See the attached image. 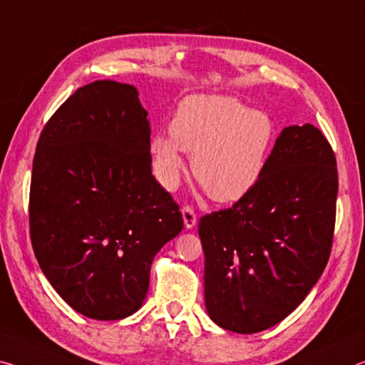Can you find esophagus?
<instances>
[{
	"mask_svg": "<svg viewBox=\"0 0 365 365\" xmlns=\"http://www.w3.org/2000/svg\"><path fill=\"white\" fill-rule=\"evenodd\" d=\"M182 220H184V226H186V230L195 228L197 215H195L192 207H184L182 208Z\"/></svg>",
	"mask_w": 365,
	"mask_h": 365,
	"instance_id": "1",
	"label": "esophagus"
}]
</instances>
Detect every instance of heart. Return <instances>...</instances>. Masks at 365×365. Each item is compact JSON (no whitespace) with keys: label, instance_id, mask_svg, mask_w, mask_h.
Wrapping results in <instances>:
<instances>
[{"label":"heart","instance_id":"b5f03b06","mask_svg":"<svg viewBox=\"0 0 365 365\" xmlns=\"http://www.w3.org/2000/svg\"><path fill=\"white\" fill-rule=\"evenodd\" d=\"M170 129L171 134L160 133L150 142L158 182L166 190L178 187L182 152H187L197 181L223 204L242 199L257 186L278 134L268 113L226 95L184 98Z\"/></svg>","mask_w":365,"mask_h":365}]
</instances>
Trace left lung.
Listing matches in <instances>:
<instances>
[{
    "label": "left lung",
    "instance_id": "left-lung-1",
    "mask_svg": "<svg viewBox=\"0 0 365 365\" xmlns=\"http://www.w3.org/2000/svg\"><path fill=\"white\" fill-rule=\"evenodd\" d=\"M336 160L312 124L278 135L264 176L228 210L200 218L205 309L218 327L257 333L306 299L330 257Z\"/></svg>",
    "mask_w": 365,
    "mask_h": 365
}]
</instances>
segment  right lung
Segmentation results:
<instances>
[{
    "label": "right lung",
    "instance_id": "right-lung-1",
    "mask_svg": "<svg viewBox=\"0 0 365 365\" xmlns=\"http://www.w3.org/2000/svg\"><path fill=\"white\" fill-rule=\"evenodd\" d=\"M29 217L41 272L76 312L121 320L142 307L153 257L184 223L152 175L134 86L97 81L59 106L37 143Z\"/></svg>",
    "mask_w": 365,
    "mask_h": 365
}]
</instances>
